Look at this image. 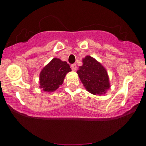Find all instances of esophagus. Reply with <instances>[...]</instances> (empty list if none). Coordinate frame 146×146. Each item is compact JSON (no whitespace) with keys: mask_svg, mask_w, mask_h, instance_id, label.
<instances>
[{"mask_svg":"<svg viewBox=\"0 0 146 146\" xmlns=\"http://www.w3.org/2000/svg\"><path fill=\"white\" fill-rule=\"evenodd\" d=\"M71 69L73 70V71H75V70L77 69V66L75 64H71Z\"/></svg>","mask_w":146,"mask_h":146,"instance_id":"esophagus-1","label":"esophagus"}]
</instances>
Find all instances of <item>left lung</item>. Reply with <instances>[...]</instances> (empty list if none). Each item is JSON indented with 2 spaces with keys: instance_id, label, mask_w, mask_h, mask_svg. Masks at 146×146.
<instances>
[{
  "instance_id": "8db88e82",
  "label": "left lung",
  "mask_w": 146,
  "mask_h": 146,
  "mask_svg": "<svg viewBox=\"0 0 146 146\" xmlns=\"http://www.w3.org/2000/svg\"><path fill=\"white\" fill-rule=\"evenodd\" d=\"M77 73L86 90L93 95L104 94L110 88L108 73L94 58L86 56Z\"/></svg>"
}]
</instances>
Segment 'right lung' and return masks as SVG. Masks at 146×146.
Listing matches in <instances>:
<instances>
[{
    "label": "right lung",
    "mask_w": 146,
    "mask_h": 146,
    "mask_svg": "<svg viewBox=\"0 0 146 146\" xmlns=\"http://www.w3.org/2000/svg\"><path fill=\"white\" fill-rule=\"evenodd\" d=\"M71 71L66 62L53 58L42 70L40 74V87L43 88L44 91H54L62 84L65 75Z\"/></svg>",
    "instance_id": "1"
}]
</instances>
